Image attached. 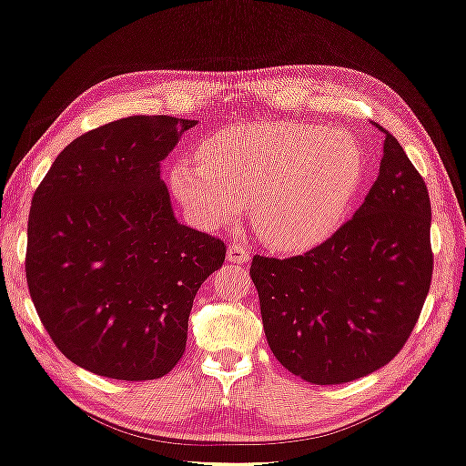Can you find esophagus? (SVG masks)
<instances>
[{
    "mask_svg": "<svg viewBox=\"0 0 466 466\" xmlns=\"http://www.w3.org/2000/svg\"><path fill=\"white\" fill-rule=\"evenodd\" d=\"M248 257H251V253H248L242 245H236V242H232V245L228 247V261H232V263H247Z\"/></svg>",
    "mask_w": 466,
    "mask_h": 466,
    "instance_id": "34e87169",
    "label": "esophagus"
}]
</instances>
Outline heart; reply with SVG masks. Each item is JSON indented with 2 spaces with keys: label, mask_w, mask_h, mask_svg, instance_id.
Instances as JSON below:
<instances>
[{
  "label": "heart",
  "mask_w": 466,
  "mask_h": 466,
  "mask_svg": "<svg viewBox=\"0 0 466 466\" xmlns=\"http://www.w3.org/2000/svg\"><path fill=\"white\" fill-rule=\"evenodd\" d=\"M179 158L169 182L203 228L234 221L251 205L255 230L280 251H303L341 224L364 176L360 146L322 125H238Z\"/></svg>",
  "instance_id": "b5f03b06"
}]
</instances>
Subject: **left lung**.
<instances>
[{
	"mask_svg": "<svg viewBox=\"0 0 466 466\" xmlns=\"http://www.w3.org/2000/svg\"><path fill=\"white\" fill-rule=\"evenodd\" d=\"M385 134L377 182L350 221L308 253L255 255L269 350L314 385L366 377L398 356L419 322L433 276L425 179Z\"/></svg>",
	"mask_w": 466,
	"mask_h": 466,
	"instance_id": "left-lung-1",
	"label": "left lung"
}]
</instances>
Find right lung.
<instances>
[{
  "mask_svg": "<svg viewBox=\"0 0 466 466\" xmlns=\"http://www.w3.org/2000/svg\"><path fill=\"white\" fill-rule=\"evenodd\" d=\"M197 121L127 116L56 157L31 200L26 282L47 335L86 370L161 379L179 362L200 284L226 245L179 224L161 161Z\"/></svg>",
  "mask_w": 466,
  "mask_h": 466,
  "instance_id": "add662e5",
  "label": "right lung"
}]
</instances>
